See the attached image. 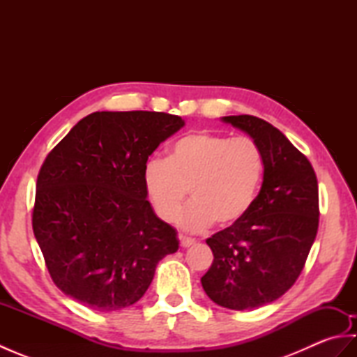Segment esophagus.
Returning <instances> with one entry per match:
<instances>
[{
	"mask_svg": "<svg viewBox=\"0 0 357 357\" xmlns=\"http://www.w3.org/2000/svg\"><path fill=\"white\" fill-rule=\"evenodd\" d=\"M179 241H181V247H183V248H188V247H192V245L196 244L195 239L183 236V234H181V236H179Z\"/></svg>",
	"mask_w": 357,
	"mask_h": 357,
	"instance_id": "esophagus-1",
	"label": "esophagus"
}]
</instances>
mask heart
<instances>
[{"label":"heart","mask_w":357,"mask_h":357,"mask_svg":"<svg viewBox=\"0 0 357 357\" xmlns=\"http://www.w3.org/2000/svg\"><path fill=\"white\" fill-rule=\"evenodd\" d=\"M265 161L252 138L196 132L173 144L169 158L151 156L144 165V188L159 219L173 222L190 192L192 202L179 216L188 231H204L215 221L236 224L253 207L264 179Z\"/></svg>","instance_id":"heart-1"}]
</instances>
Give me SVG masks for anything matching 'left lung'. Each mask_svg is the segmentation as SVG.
<instances>
[{
	"mask_svg": "<svg viewBox=\"0 0 357 357\" xmlns=\"http://www.w3.org/2000/svg\"><path fill=\"white\" fill-rule=\"evenodd\" d=\"M222 121L257 142L265 172L248 213L206 241L215 259L201 282L215 304L252 310L280 298L304 270L319 227L317 179L307 156L267 121Z\"/></svg>",
	"mask_w": 357,
	"mask_h": 357,
	"instance_id": "1",
	"label": "left lung"
}]
</instances>
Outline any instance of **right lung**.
Returning <instances> with one entry per match:
<instances>
[{
    "label": "right lung",
    "mask_w": 357,
    "mask_h": 357,
    "mask_svg": "<svg viewBox=\"0 0 357 357\" xmlns=\"http://www.w3.org/2000/svg\"><path fill=\"white\" fill-rule=\"evenodd\" d=\"M184 126L164 112H95L82 118L38 173L32 227L55 285L96 312L138 302L158 262L178 252L144 188V165Z\"/></svg>",
    "instance_id": "obj_1"
}]
</instances>
